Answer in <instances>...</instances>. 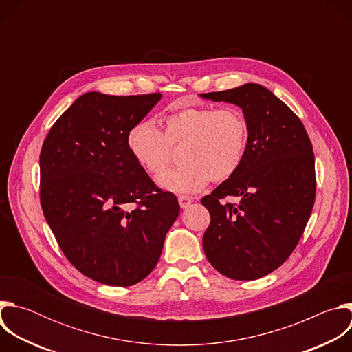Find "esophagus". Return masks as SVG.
Returning a JSON list of instances; mask_svg holds the SVG:
<instances>
[{
  "label": "esophagus",
  "instance_id": "34e87169",
  "mask_svg": "<svg viewBox=\"0 0 352 352\" xmlns=\"http://www.w3.org/2000/svg\"><path fill=\"white\" fill-rule=\"evenodd\" d=\"M178 202H179V206L182 209H186L193 202V197H190V196H179L178 197Z\"/></svg>",
  "mask_w": 352,
  "mask_h": 352
}]
</instances>
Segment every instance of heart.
<instances>
[{
  "instance_id": "1",
  "label": "heart",
  "mask_w": 352,
  "mask_h": 352,
  "mask_svg": "<svg viewBox=\"0 0 352 352\" xmlns=\"http://www.w3.org/2000/svg\"><path fill=\"white\" fill-rule=\"evenodd\" d=\"M164 133L152 120L135 122L126 133L128 152L148 174H160L173 160L171 146H181L177 170L157 178L174 193H193L210 179L224 181L241 167L248 147V122L234 107H184L164 117Z\"/></svg>"
}]
</instances>
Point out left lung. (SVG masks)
I'll return each mask as SVG.
<instances>
[{
	"instance_id": "left-lung-1",
	"label": "left lung",
	"mask_w": 352,
	"mask_h": 352,
	"mask_svg": "<svg viewBox=\"0 0 352 352\" xmlns=\"http://www.w3.org/2000/svg\"><path fill=\"white\" fill-rule=\"evenodd\" d=\"M238 106L248 122V147L238 171L202 199L210 213L204 250L232 280L261 278L292 254L315 204V156L300 120L258 83L199 94ZM236 195L238 206L219 200Z\"/></svg>"
}]
</instances>
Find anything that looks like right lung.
I'll return each mask as SVG.
<instances>
[{
	"label": "right lung",
	"mask_w": 352,
	"mask_h": 352,
	"mask_svg": "<svg viewBox=\"0 0 352 352\" xmlns=\"http://www.w3.org/2000/svg\"><path fill=\"white\" fill-rule=\"evenodd\" d=\"M162 93L89 91L50 129L40 153V202L67 259L89 278L114 287L142 281L162 255L179 214L126 147L129 128Z\"/></svg>",
	"instance_id": "right-lung-1"
}]
</instances>
